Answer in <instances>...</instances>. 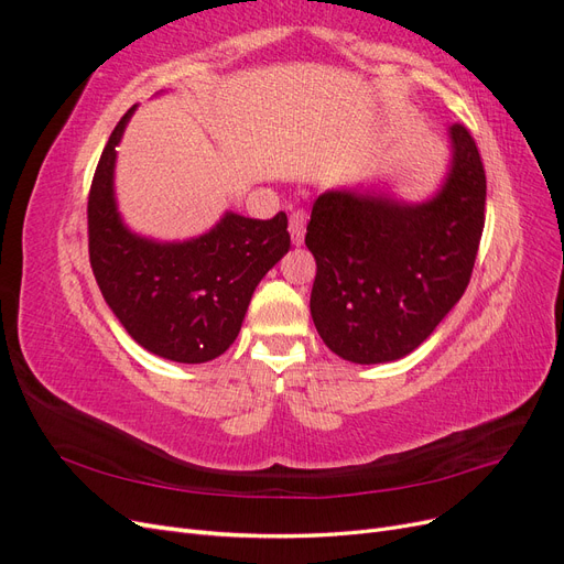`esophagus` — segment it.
Listing matches in <instances>:
<instances>
[{
    "mask_svg": "<svg viewBox=\"0 0 564 564\" xmlns=\"http://www.w3.org/2000/svg\"><path fill=\"white\" fill-rule=\"evenodd\" d=\"M305 212L303 209H296L292 212V216H289V232H292V242L294 245H301L303 237H305Z\"/></svg>",
    "mask_w": 564,
    "mask_h": 564,
    "instance_id": "obj_1",
    "label": "esophagus"
}]
</instances>
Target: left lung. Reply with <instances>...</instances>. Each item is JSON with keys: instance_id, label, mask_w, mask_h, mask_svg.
<instances>
[{"instance_id": "left-lung-1", "label": "left lung", "mask_w": 564, "mask_h": 564, "mask_svg": "<svg viewBox=\"0 0 564 564\" xmlns=\"http://www.w3.org/2000/svg\"><path fill=\"white\" fill-rule=\"evenodd\" d=\"M454 160L423 204L332 191L315 199L305 247L317 272L311 315L329 350L357 365L419 348L464 296L485 228L487 178L464 124L449 129Z\"/></svg>"}]
</instances>
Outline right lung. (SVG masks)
I'll return each mask as SVG.
<instances>
[{"label": "right lung", "instance_id": "right-lung-1", "mask_svg": "<svg viewBox=\"0 0 564 564\" xmlns=\"http://www.w3.org/2000/svg\"><path fill=\"white\" fill-rule=\"evenodd\" d=\"M124 112L98 160L89 191V261L110 311L135 344L164 360L197 365L240 334L256 284L289 251L286 214L270 220L226 214L191 242L160 245L124 228L115 207V148Z\"/></svg>", "mask_w": 564, "mask_h": 564}]
</instances>
